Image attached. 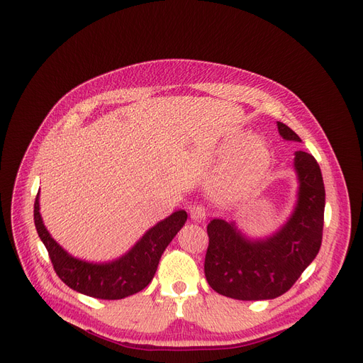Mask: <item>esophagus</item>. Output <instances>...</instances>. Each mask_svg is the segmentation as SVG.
<instances>
[{"label": "esophagus", "mask_w": 363, "mask_h": 363, "mask_svg": "<svg viewBox=\"0 0 363 363\" xmlns=\"http://www.w3.org/2000/svg\"><path fill=\"white\" fill-rule=\"evenodd\" d=\"M191 218L194 219V221H204V219L207 218V211L206 207L201 206V204H195L191 207Z\"/></svg>", "instance_id": "1"}]
</instances>
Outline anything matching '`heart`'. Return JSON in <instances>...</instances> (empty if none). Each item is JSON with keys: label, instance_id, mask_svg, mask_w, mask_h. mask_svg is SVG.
Segmentation results:
<instances>
[{"label": "heart", "instance_id": "b5f03b06", "mask_svg": "<svg viewBox=\"0 0 363 363\" xmlns=\"http://www.w3.org/2000/svg\"><path fill=\"white\" fill-rule=\"evenodd\" d=\"M268 150L262 140L251 138L240 144L230 157L227 183L230 188L240 189L257 180L268 167Z\"/></svg>", "mask_w": 363, "mask_h": 363}]
</instances>
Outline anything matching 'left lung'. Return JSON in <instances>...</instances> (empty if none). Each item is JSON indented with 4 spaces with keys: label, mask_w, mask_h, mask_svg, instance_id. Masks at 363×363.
I'll return each mask as SVG.
<instances>
[{
    "label": "left lung",
    "mask_w": 363,
    "mask_h": 363,
    "mask_svg": "<svg viewBox=\"0 0 363 363\" xmlns=\"http://www.w3.org/2000/svg\"><path fill=\"white\" fill-rule=\"evenodd\" d=\"M283 139L301 142L286 124L277 123ZM298 201L276 235L250 240L235 224L212 219L204 274L211 288L228 298L272 300L288 292L316 257L323 240L325 189L320 164L309 152H295Z\"/></svg>",
    "instance_id": "left-lung-1"
}]
</instances>
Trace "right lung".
I'll use <instances>...</instances> for the list:
<instances>
[{
  "mask_svg": "<svg viewBox=\"0 0 363 363\" xmlns=\"http://www.w3.org/2000/svg\"><path fill=\"white\" fill-rule=\"evenodd\" d=\"M188 213L184 211L174 212L150 228L123 257L108 263H89L69 256L50 236L39 213V192L35 201L38 235L59 279L71 289L100 300H121L147 288L155 277L164 248L184 225Z\"/></svg>",
  "mask_w": 363,
  "mask_h": 363,
  "instance_id": "right-lung-1",
  "label": "right lung"
}]
</instances>
